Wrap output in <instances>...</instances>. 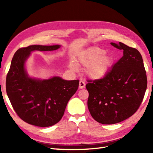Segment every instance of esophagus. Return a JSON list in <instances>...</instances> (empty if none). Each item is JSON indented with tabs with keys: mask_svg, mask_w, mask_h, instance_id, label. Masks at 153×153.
<instances>
[{
	"mask_svg": "<svg viewBox=\"0 0 153 153\" xmlns=\"http://www.w3.org/2000/svg\"><path fill=\"white\" fill-rule=\"evenodd\" d=\"M85 86H86V84H85L84 82L83 81H79V88L80 89H82L85 88Z\"/></svg>",
	"mask_w": 153,
	"mask_h": 153,
	"instance_id": "esophagus-1",
	"label": "esophagus"
}]
</instances>
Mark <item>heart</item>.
<instances>
[{"mask_svg": "<svg viewBox=\"0 0 153 153\" xmlns=\"http://www.w3.org/2000/svg\"><path fill=\"white\" fill-rule=\"evenodd\" d=\"M77 63L86 67L87 76L93 79L104 77L109 71L113 64V58L106 53V51L98 46H91L82 51L77 56ZM73 70H76L77 66L74 62L69 63Z\"/></svg>", "mask_w": 153, "mask_h": 153, "instance_id": "b5f03b06", "label": "heart"}]
</instances>
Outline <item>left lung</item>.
I'll list each match as a JSON object with an SVG mask.
<instances>
[{
    "instance_id": "obj_1",
    "label": "left lung",
    "mask_w": 153,
    "mask_h": 153,
    "mask_svg": "<svg viewBox=\"0 0 153 153\" xmlns=\"http://www.w3.org/2000/svg\"><path fill=\"white\" fill-rule=\"evenodd\" d=\"M111 45L123 50V56L101 79L88 80V107L92 117L102 124H115L138 109L147 87L143 59L137 49L122 42Z\"/></svg>"
}]
</instances>
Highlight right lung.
<instances>
[{
	"label": "right lung",
	"mask_w": 153,
	"mask_h": 153,
	"mask_svg": "<svg viewBox=\"0 0 153 153\" xmlns=\"http://www.w3.org/2000/svg\"><path fill=\"white\" fill-rule=\"evenodd\" d=\"M60 47L31 45L18 49L12 59L6 78L7 94L18 116L31 125L49 127L58 123L67 102L78 88V79L32 78L25 70V61L32 52L55 51Z\"/></svg>",
	"instance_id": "add662e5"
}]
</instances>
